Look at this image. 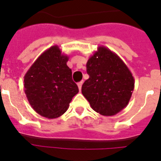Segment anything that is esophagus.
Instances as JSON below:
<instances>
[{
	"mask_svg": "<svg viewBox=\"0 0 161 161\" xmlns=\"http://www.w3.org/2000/svg\"><path fill=\"white\" fill-rule=\"evenodd\" d=\"M82 84H83V81H80V82H79V83L77 84V85H78V88H79L80 91L81 90V86H82Z\"/></svg>",
	"mask_w": 161,
	"mask_h": 161,
	"instance_id": "34e87169",
	"label": "esophagus"
}]
</instances>
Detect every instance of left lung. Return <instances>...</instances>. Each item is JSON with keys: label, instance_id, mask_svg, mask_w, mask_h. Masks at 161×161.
Wrapping results in <instances>:
<instances>
[{"label": "left lung", "instance_id": "obj_1", "mask_svg": "<svg viewBox=\"0 0 161 161\" xmlns=\"http://www.w3.org/2000/svg\"><path fill=\"white\" fill-rule=\"evenodd\" d=\"M89 78L81 88L94 111L113 116L128 105L135 80L126 64L116 53L100 46L86 64Z\"/></svg>", "mask_w": 161, "mask_h": 161}]
</instances>
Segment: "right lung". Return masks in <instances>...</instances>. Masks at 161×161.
<instances>
[{"mask_svg":"<svg viewBox=\"0 0 161 161\" xmlns=\"http://www.w3.org/2000/svg\"><path fill=\"white\" fill-rule=\"evenodd\" d=\"M68 60V55L55 45L42 52L24 76L28 102L42 117L56 119L64 114L79 92Z\"/></svg>","mask_w":161,"mask_h":161,"instance_id":"1","label":"right lung"}]
</instances>
